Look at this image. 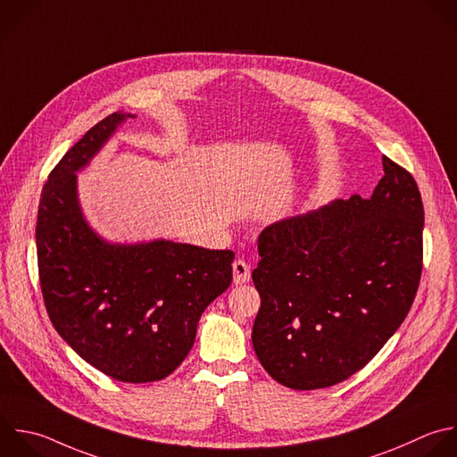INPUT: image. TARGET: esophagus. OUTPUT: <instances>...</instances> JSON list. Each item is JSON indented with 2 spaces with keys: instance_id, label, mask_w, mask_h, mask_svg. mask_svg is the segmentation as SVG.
I'll return each instance as SVG.
<instances>
[{
  "instance_id": "obj_1",
  "label": "esophagus",
  "mask_w": 457,
  "mask_h": 457,
  "mask_svg": "<svg viewBox=\"0 0 457 457\" xmlns=\"http://www.w3.org/2000/svg\"><path fill=\"white\" fill-rule=\"evenodd\" d=\"M232 270H234V284H245L250 280V266L246 261L243 259L234 261Z\"/></svg>"
}]
</instances>
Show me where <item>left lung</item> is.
I'll return each mask as SVG.
<instances>
[{
	"mask_svg": "<svg viewBox=\"0 0 457 457\" xmlns=\"http://www.w3.org/2000/svg\"><path fill=\"white\" fill-rule=\"evenodd\" d=\"M371 198L353 195L259 236L252 343L293 389L328 387L366 366L405 320L423 268V204L412 175L382 157Z\"/></svg>",
	"mask_w": 457,
	"mask_h": 457,
	"instance_id": "8db88e82",
	"label": "left lung"
}]
</instances>
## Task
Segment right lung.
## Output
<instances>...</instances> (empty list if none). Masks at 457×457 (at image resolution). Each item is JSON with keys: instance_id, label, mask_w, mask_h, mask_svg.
I'll return each mask as SVG.
<instances>
[{"instance_id": "right-lung-1", "label": "right lung", "mask_w": 457, "mask_h": 457, "mask_svg": "<svg viewBox=\"0 0 457 457\" xmlns=\"http://www.w3.org/2000/svg\"><path fill=\"white\" fill-rule=\"evenodd\" d=\"M125 114L96 123L52 170L39 202V282L55 330L89 364L121 382H155L193 348L205 307L232 282V250L171 241L116 246L84 221L75 171Z\"/></svg>"}]
</instances>
